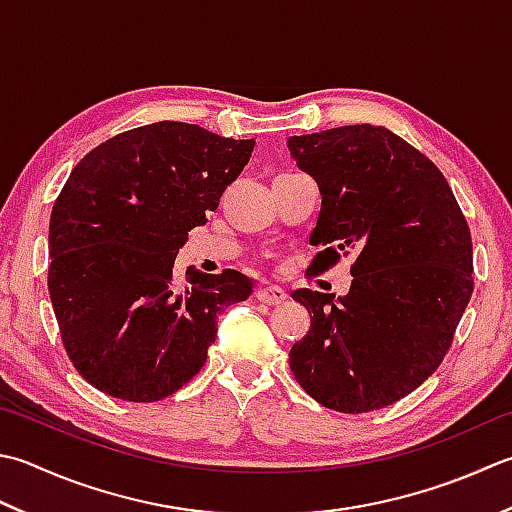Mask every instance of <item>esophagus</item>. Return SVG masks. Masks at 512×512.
Instances as JSON below:
<instances>
[{
	"instance_id": "1",
	"label": "esophagus",
	"mask_w": 512,
	"mask_h": 512,
	"mask_svg": "<svg viewBox=\"0 0 512 512\" xmlns=\"http://www.w3.org/2000/svg\"><path fill=\"white\" fill-rule=\"evenodd\" d=\"M257 299L264 304H282L286 299V290L277 284H268L257 293Z\"/></svg>"
}]
</instances>
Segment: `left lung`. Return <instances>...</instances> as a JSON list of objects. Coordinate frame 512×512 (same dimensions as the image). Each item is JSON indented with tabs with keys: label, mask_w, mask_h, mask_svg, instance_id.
<instances>
[{
	"label": "left lung",
	"mask_w": 512,
	"mask_h": 512,
	"mask_svg": "<svg viewBox=\"0 0 512 512\" xmlns=\"http://www.w3.org/2000/svg\"><path fill=\"white\" fill-rule=\"evenodd\" d=\"M322 210L310 273L355 253L348 295L293 290L310 315L288 353L306 393L339 413H368L413 393L442 364L473 295V242L446 177L384 126L290 137Z\"/></svg>",
	"instance_id": "8db88e82"
}]
</instances>
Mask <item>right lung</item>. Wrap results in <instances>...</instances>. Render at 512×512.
I'll use <instances>...</instances> for the list:
<instances>
[{"instance_id":"add662e5","label":"right lung","mask_w":512,"mask_h":512,"mask_svg":"<svg viewBox=\"0 0 512 512\" xmlns=\"http://www.w3.org/2000/svg\"><path fill=\"white\" fill-rule=\"evenodd\" d=\"M253 139L157 122L106 139L79 162L48 228V293L70 362L124 402H159L202 370L217 315L255 282L206 275L175 257L233 184Z\"/></svg>"}]
</instances>
